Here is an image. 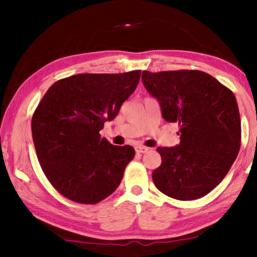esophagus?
Returning <instances> with one entry per match:
<instances>
[{
  "label": "esophagus",
  "instance_id": "esophagus-1",
  "mask_svg": "<svg viewBox=\"0 0 257 257\" xmlns=\"http://www.w3.org/2000/svg\"><path fill=\"white\" fill-rule=\"evenodd\" d=\"M135 151H137V153H145L149 151V149L145 146H137L135 147Z\"/></svg>",
  "mask_w": 257,
  "mask_h": 257
}]
</instances>
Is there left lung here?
<instances>
[{"instance_id":"8db88e82","label":"left lung","mask_w":257,"mask_h":257,"mask_svg":"<svg viewBox=\"0 0 257 257\" xmlns=\"http://www.w3.org/2000/svg\"><path fill=\"white\" fill-rule=\"evenodd\" d=\"M144 87L167 122L178 123L180 144L158 147L162 164L152 180L179 200L204 197L222 181L240 147V116L234 94L213 76L196 70L149 72Z\"/></svg>"}]
</instances>
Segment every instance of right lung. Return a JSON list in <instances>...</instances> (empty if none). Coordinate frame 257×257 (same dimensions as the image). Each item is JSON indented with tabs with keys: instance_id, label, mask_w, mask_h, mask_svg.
<instances>
[{
	"instance_id": "add662e5",
	"label": "right lung",
	"mask_w": 257,
	"mask_h": 257,
	"mask_svg": "<svg viewBox=\"0 0 257 257\" xmlns=\"http://www.w3.org/2000/svg\"><path fill=\"white\" fill-rule=\"evenodd\" d=\"M139 79L140 71L78 73L44 94L32 116V139L43 173L66 198L95 204L119 186L135 151L112 145L99 132L118 114Z\"/></svg>"
}]
</instances>
